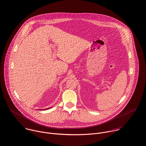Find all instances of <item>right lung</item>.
<instances>
[{"mask_svg":"<svg viewBox=\"0 0 146 146\" xmlns=\"http://www.w3.org/2000/svg\"><path fill=\"white\" fill-rule=\"evenodd\" d=\"M50 109V108H47V109H45V110H46V109Z\"/></svg>","mask_w":146,"mask_h":146,"instance_id":"obj_1","label":"right lung"}]
</instances>
